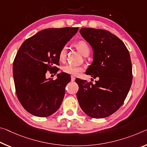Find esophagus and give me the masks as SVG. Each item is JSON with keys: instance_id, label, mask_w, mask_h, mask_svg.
<instances>
[{"instance_id": "obj_1", "label": "esophagus", "mask_w": 147, "mask_h": 147, "mask_svg": "<svg viewBox=\"0 0 147 147\" xmlns=\"http://www.w3.org/2000/svg\"><path fill=\"white\" fill-rule=\"evenodd\" d=\"M75 77L74 76H71V81H74L75 80Z\"/></svg>"}]
</instances>
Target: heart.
I'll use <instances>...</instances> for the list:
<instances>
[{"label": "heart", "mask_w": 147, "mask_h": 147, "mask_svg": "<svg viewBox=\"0 0 147 147\" xmlns=\"http://www.w3.org/2000/svg\"><path fill=\"white\" fill-rule=\"evenodd\" d=\"M75 47L84 56L89 55L90 52V48L88 44L84 41H78L74 44ZM67 47L66 46H63L58 53V57L61 61H64L67 57ZM83 71V68L80 66H75L71 64H67L63 67V71L64 73L71 74V75L76 76Z\"/></svg>", "instance_id": "heart-1"}]
</instances>
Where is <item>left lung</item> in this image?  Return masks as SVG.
Listing matches in <instances>:
<instances>
[{"mask_svg":"<svg viewBox=\"0 0 147 147\" xmlns=\"http://www.w3.org/2000/svg\"><path fill=\"white\" fill-rule=\"evenodd\" d=\"M81 35L92 46L93 61L86 74L99 77L95 84L76 79L79 105L94 118L113 115L124 103L132 82L129 53L123 42L103 29L82 28Z\"/></svg>","mask_w":147,"mask_h":147,"instance_id":"left-lung-1","label":"left lung"}]
</instances>
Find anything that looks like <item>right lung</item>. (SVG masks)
Returning a JSON list of instances; mask_svg holds the SVG:
<instances>
[{
  "label": "right lung",
  "instance_id": "1",
  "mask_svg": "<svg viewBox=\"0 0 147 147\" xmlns=\"http://www.w3.org/2000/svg\"><path fill=\"white\" fill-rule=\"evenodd\" d=\"M78 27L49 28L24 41L13 63L16 94L21 104L31 115L47 117L55 113L62 103L65 87L71 77L65 73L56 80L46 78L59 64L58 53L77 32Z\"/></svg>",
  "mask_w": 147,
  "mask_h": 147
}]
</instances>
